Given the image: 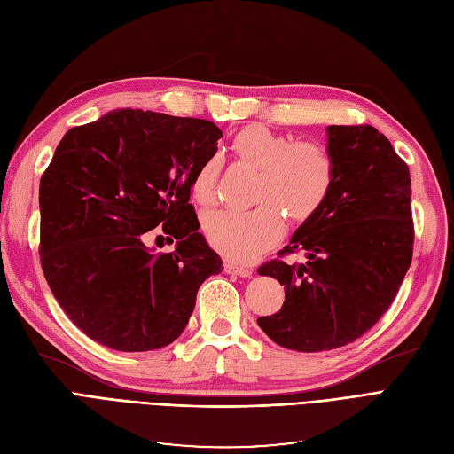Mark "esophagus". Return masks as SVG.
Returning a JSON list of instances; mask_svg holds the SVG:
<instances>
[{
	"instance_id": "34e87169",
	"label": "esophagus",
	"mask_w": 454,
	"mask_h": 454,
	"mask_svg": "<svg viewBox=\"0 0 454 454\" xmlns=\"http://www.w3.org/2000/svg\"><path fill=\"white\" fill-rule=\"evenodd\" d=\"M225 272L229 274H237V277H242V278H248L252 277V267H246V265H240V263H235V261H225L223 265Z\"/></svg>"
}]
</instances>
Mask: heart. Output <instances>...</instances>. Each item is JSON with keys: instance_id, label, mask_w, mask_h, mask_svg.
Masks as SVG:
<instances>
[{"instance_id": "obj_1", "label": "heart", "mask_w": 454, "mask_h": 454, "mask_svg": "<svg viewBox=\"0 0 454 454\" xmlns=\"http://www.w3.org/2000/svg\"><path fill=\"white\" fill-rule=\"evenodd\" d=\"M235 155L259 168L250 212L217 210L204 215V235L219 254L235 261H250L277 242L284 232V215L305 223L322 210L332 195L337 162L320 142H295L292 136L263 125H250L232 138ZM219 164L206 159L191 180V197L200 206L217 199Z\"/></svg>"}]
</instances>
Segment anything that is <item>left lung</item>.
<instances>
[{
  "label": "left lung",
  "instance_id": "left-lung-1",
  "mask_svg": "<svg viewBox=\"0 0 454 454\" xmlns=\"http://www.w3.org/2000/svg\"><path fill=\"white\" fill-rule=\"evenodd\" d=\"M337 162L332 195L292 242L257 269L284 284L278 312L257 318L277 345L322 352L360 339L388 310L413 259L405 160L371 125L327 127ZM306 254L303 264L283 257Z\"/></svg>",
  "mask_w": 454,
  "mask_h": 454
}]
</instances>
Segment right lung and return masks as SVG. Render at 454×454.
<instances>
[{
	"mask_svg": "<svg viewBox=\"0 0 454 454\" xmlns=\"http://www.w3.org/2000/svg\"><path fill=\"white\" fill-rule=\"evenodd\" d=\"M212 121L117 109L67 130L39 182V257L81 332L121 352L170 345L223 261L199 232L191 180L217 151ZM178 240L151 254L144 231ZM168 237V238H169Z\"/></svg>",
	"mask_w": 454,
	"mask_h": 454,
	"instance_id": "obj_1",
	"label": "right lung"
}]
</instances>
